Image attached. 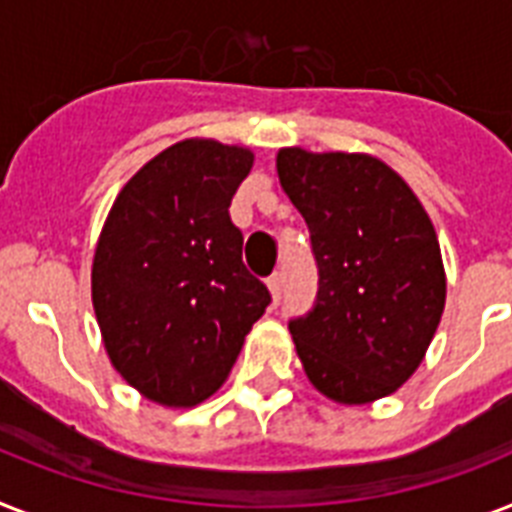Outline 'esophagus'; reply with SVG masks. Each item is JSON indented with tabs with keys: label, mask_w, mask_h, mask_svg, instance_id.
Wrapping results in <instances>:
<instances>
[{
	"label": "esophagus",
	"mask_w": 512,
	"mask_h": 512,
	"mask_svg": "<svg viewBox=\"0 0 512 512\" xmlns=\"http://www.w3.org/2000/svg\"><path fill=\"white\" fill-rule=\"evenodd\" d=\"M268 289L273 302H278V299H281V289H284V273H273V276L268 278Z\"/></svg>",
	"instance_id": "1"
}]
</instances>
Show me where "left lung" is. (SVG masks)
I'll use <instances>...</instances> for the list:
<instances>
[{
  "label": "left lung",
  "instance_id": "obj_1",
  "mask_svg": "<svg viewBox=\"0 0 512 512\" xmlns=\"http://www.w3.org/2000/svg\"><path fill=\"white\" fill-rule=\"evenodd\" d=\"M321 270L318 299L289 323L310 384L339 405L389 397L418 371L447 299L442 249L421 199L363 152L278 149Z\"/></svg>",
  "mask_w": 512,
  "mask_h": 512
}]
</instances>
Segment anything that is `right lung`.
<instances>
[{
	"label": "right lung",
	"mask_w": 512,
	"mask_h": 512,
	"mask_svg": "<svg viewBox=\"0 0 512 512\" xmlns=\"http://www.w3.org/2000/svg\"><path fill=\"white\" fill-rule=\"evenodd\" d=\"M252 162L239 144L178 141L136 170L99 234L91 302L107 357L162 407L213 397L270 302L228 215Z\"/></svg>",
	"instance_id": "add662e5"
}]
</instances>
